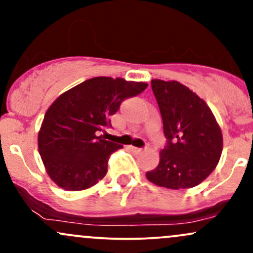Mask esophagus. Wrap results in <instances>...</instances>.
<instances>
[{"label":"esophagus","mask_w":253,"mask_h":253,"mask_svg":"<svg viewBox=\"0 0 253 253\" xmlns=\"http://www.w3.org/2000/svg\"><path fill=\"white\" fill-rule=\"evenodd\" d=\"M129 150L132 151V152L136 153V155H138V153L143 152V149H140V147H135V146H129Z\"/></svg>","instance_id":"obj_1"}]
</instances>
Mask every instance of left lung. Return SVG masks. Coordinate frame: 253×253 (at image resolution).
Wrapping results in <instances>:
<instances>
[{"mask_svg":"<svg viewBox=\"0 0 253 253\" xmlns=\"http://www.w3.org/2000/svg\"><path fill=\"white\" fill-rule=\"evenodd\" d=\"M163 119L167 146L156 169L146 172L153 184L187 189L213 172L222 152V133L207 103L177 81H151Z\"/></svg>","mask_w":253,"mask_h":253,"instance_id":"left-lung-1","label":"left lung"}]
</instances>
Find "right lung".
<instances>
[{"label": "right lung", "mask_w": 253, "mask_h": 253, "mask_svg": "<svg viewBox=\"0 0 253 253\" xmlns=\"http://www.w3.org/2000/svg\"><path fill=\"white\" fill-rule=\"evenodd\" d=\"M147 83L94 77L63 92L45 113L38 147L46 172L65 190L88 189L107 173L109 156L123 145L97 135L110 126V115Z\"/></svg>", "instance_id": "obj_1"}]
</instances>
